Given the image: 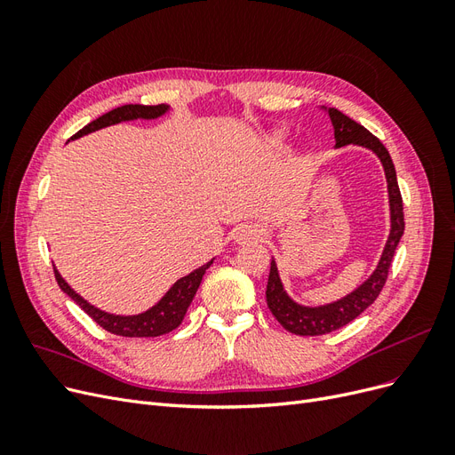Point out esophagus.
Returning a JSON list of instances; mask_svg holds the SVG:
<instances>
[{
	"label": "esophagus",
	"mask_w": 455,
	"mask_h": 455,
	"mask_svg": "<svg viewBox=\"0 0 455 455\" xmlns=\"http://www.w3.org/2000/svg\"><path fill=\"white\" fill-rule=\"evenodd\" d=\"M261 237V231L256 226H241L235 229V241L241 244L258 241Z\"/></svg>",
	"instance_id": "1"
}]
</instances>
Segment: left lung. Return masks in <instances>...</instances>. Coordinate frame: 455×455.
Wrapping results in <instances>:
<instances>
[{"mask_svg": "<svg viewBox=\"0 0 455 455\" xmlns=\"http://www.w3.org/2000/svg\"><path fill=\"white\" fill-rule=\"evenodd\" d=\"M328 116H330V119H332V125H334L336 148L356 144V146L371 149L379 157V161L383 164V171H385V178H387V189H389L391 233H389L387 244H385L376 271L371 273L359 288H355V291L351 294H347L346 298L332 301V304L319 306V307H307V306L296 304V301L284 292L279 271H277V264L271 259L267 291H266L267 307L273 313L275 319L283 324L284 330H288V332H292V334H298V336H321V334L334 332V330L349 324L366 307L374 304L376 298L381 292L385 281H387L396 244H398V241H401L403 233H404L403 197H401V189H398L395 164H393V159L389 156L387 148H385L368 129H364L361 123H356L351 117L343 116L339 109L328 108Z\"/></svg>", "mask_w": 455, "mask_h": 455, "instance_id": "left-lung-1", "label": "left lung"}]
</instances>
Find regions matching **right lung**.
<instances>
[{"label": "right lung", "mask_w": 455, "mask_h": 455, "mask_svg": "<svg viewBox=\"0 0 455 455\" xmlns=\"http://www.w3.org/2000/svg\"><path fill=\"white\" fill-rule=\"evenodd\" d=\"M167 109H169L167 104H159V106L125 104V106L112 109V112L104 114L99 119L91 121L89 125L77 131L72 139H79V136L104 129L108 125H116V123H121V121L156 119L167 112ZM211 264H212V259L209 261V264L201 266L199 269L191 271L189 275H186V277L178 279L171 286V291L164 294L151 309H148L140 315H129V316L112 315V313H106V311H100L99 307L91 306L87 299H84L79 294L74 292V288L68 286V283L60 277L57 267H52V269H54V279H57L60 291L70 296L96 324H100L104 330H108V332H112L116 336H123V338H156V336L169 334L174 328L180 326V323L186 316V311L191 304V299H194L197 288L203 281V275L206 269L211 267Z\"/></svg>", "instance_id": "add662e5"}]
</instances>
